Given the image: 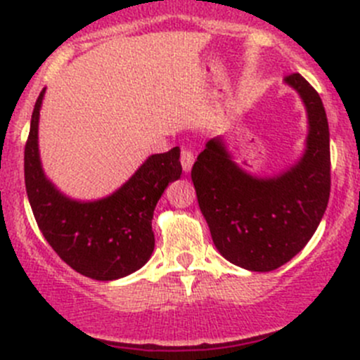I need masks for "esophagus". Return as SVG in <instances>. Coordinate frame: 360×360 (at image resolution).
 Wrapping results in <instances>:
<instances>
[{
    "instance_id": "esophagus-1",
    "label": "esophagus",
    "mask_w": 360,
    "mask_h": 360,
    "mask_svg": "<svg viewBox=\"0 0 360 360\" xmlns=\"http://www.w3.org/2000/svg\"><path fill=\"white\" fill-rule=\"evenodd\" d=\"M193 162H195L193 151L188 150V148H183V150H181V165H183L184 172H190L191 167H193Z\"/></svg>"
}]
</instances>
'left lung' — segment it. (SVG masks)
Returning <instances> with one entry per match:
<instances>
[{"label": "left lung", "instance_id": "8db88e82", "mask_svg": "<svg viewBox=\"0 0 360 360\" xmlns=\"http://www.w3.org/2000/svg\"><path fill=\"white\" fill-rule=\"evenodd\" d=\"M300 94L308 116L303 157L275 177L250 176L228 153L223 137L205 144L191 169L200 210L221 256L250 271L291 261L317 230L331 191L329 125L314 86L292 72L284 79Z\"/></svg>", "mask_w": 360, "mask_h": 360}]
</instances>
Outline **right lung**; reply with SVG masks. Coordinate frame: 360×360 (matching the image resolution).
Masks as SVG:
<instances>
[{"instance_id":"right-lung-1","label":"right lung","mask_w":360,"mask_h":360,"mask_svg":"<svg viewBox=\"0 0 360 360\" xmlns=\"http://www.w3.org/2000/svg\"><path fill=\"white\" fill-rule=\"evenodd\" d=\"M45 89L39 94L24 150L25 191L45 240L72 270L94 281H116L139 270L155 249L153 210L183 167L179 148L151 155L110 197L72 200L60 193L41 169L38 123Z\"/></svg>"}]
</instances>
